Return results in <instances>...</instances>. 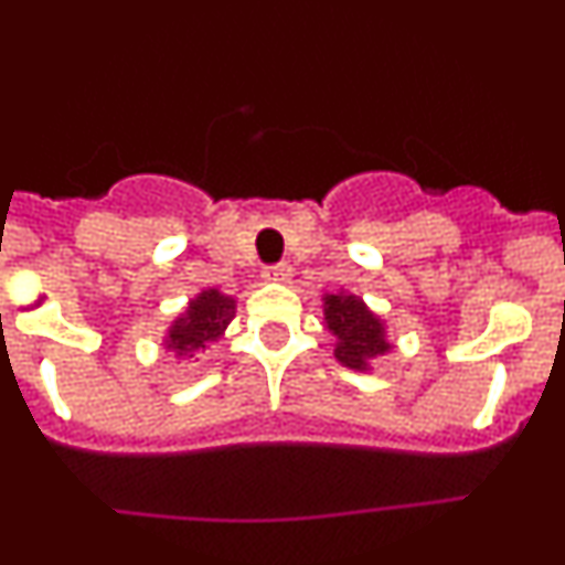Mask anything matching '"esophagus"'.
I'll list each match as a JSON object with an SVG mask.
<instances>
[{"label":"esophagus","instance_id":"obj_1","mask_svg":"<svg viewBox=\"0 0 565 565\" xmlns=\"http://www.w3.org/2000/svg\"><path fill=\"white\" fill-rule=\"evenodd\" d=\"M262 276L267 278V281H289V278H292V267L287 265V262H281V265H270V267H265V273H262Z\"/></svg>","mask_w":565,"mask_h":565}]
</instances>
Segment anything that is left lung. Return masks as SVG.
Masks as SVG:
<instances>
[{"instance_id": "8db88e82", "label": "left lung", "mask_w": 565, "mask_h": 565, "mask_svg": "<svg viewBox=\"0 0 565 565\" xmlns=\"http://www.w3.org/2000/svg\"><path fill=\"white\" fill-rule=\"evenodd\" d=\"M324 324L335 339V361L344 366L366 372L369 361L385 355L391 341L385 339V322L358 295L335 292L324 295Z\"/></svg>"}]
</instances>
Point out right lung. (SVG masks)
Masks as SVG:
<instances>
[{"instance_id": "obj_1", "label": "right lung", "mask_w": 565, "mask_h": 565, "mask_svg": "<svg viewBox=\"0 0 565 565\" xmlns=\"http://www.w3.org/2000/svg\"><path fill=\"white\" fill-rule=\"evenodd\" d=\"M232 317H235V298L221 295L218 289H204L172 322L167 347L177 355H193L196 350H204L210 341H218Z\"/></svg>"}]
</instances>
